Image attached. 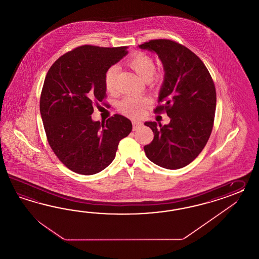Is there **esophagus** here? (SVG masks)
<instances>
[{
  "label": "esophagus",
  "instance_id": "esophagus-1",
  "mask_svg": "<svg viewBox=\"0 0 259 259\" xmlns=\"http://www.w3.org/2000/svg\"><path fill=\"white\" fill-rule=\"evenodd\" d=\"M132 123H133V130H138L142 126V122L140 120H133Z\"/></svg>",
  "mask_w": 259,
  "mask_h": 259
}]
</instances>
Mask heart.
<instances>
[{"label":"heart","instance_id":"b5f03b06","mask_svg":"<svg viewBox=\"0 0 259 259\" xmlns=\"http://www.w3.org/2000/svg\"><path fill=\"white\" fill-rule=\"evenodd\" d=\"M128 65L139 75L141 80L145 82H155L158 78L153 76L154 71V59L144 53H137L131 56L128 60ZM118 67L112 66L106 70L105 75V84L107 91L111 92L115 90L116 77L118 74ZM149 105V100L145 97L128 96L123 99L119 104V111L123 114L136 117Z\"/></svg>","mask_w":259,"mask_h":259}]
</instances>
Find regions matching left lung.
<instances>
[{"instance_id":"obj_1","label":"left lung","mask_w":259,"mask_h":259,"mask_svg":"<svg viewBox=\"0 0 259 259\" xmlns=\"http://www.w3.org/2000/svg\"><path fill=\"white\" fill-rule=\"evenodd\" d=\"M154 52L165 71L158 105L170 121L162 125L146 121L154 132L144 146L148 158L168 169L181 168L203 151L212 132L216 110V89L209 71L193 52L174 40L153 39L139 45Z\"/></svg>"}]
</instances>
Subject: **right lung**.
Segmentation results:
<instances>
[{
	"label": "right lung",
	"mask_w": 259,
	"mask_h": 259,
	"mask_svg": "<svg viewBox=\"0 0 259 259\" xmlns=\"http://www.w3.org/2000/svg\"><path fill=\"white\" fill-rule=\"evenodd\" d=\"M127 47L83 45L60 56L48 70L40 95V114L49 145L70 170L91 175L114 160L119 140L132 131L119 114L93 121V105L106 94L105 75L127 55Z\"/></svg>",
	"instance_id": "right-lung-1"
}]
</instances>
